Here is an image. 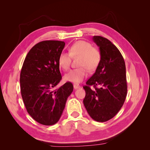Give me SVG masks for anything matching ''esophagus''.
<instances>
[{
	"instance_id": "esophagus-1",
	"label": "esophagus",
	"mask_w": 150,
	"mask_h": 150,
	"mask_svg": "<svg viewBox=\"0 0 150 150\" xmlns=\"http://www.w3.org/2000/svg\"><path fill=\"white\" fill-rule=\"evenodd\" d=\"M73 88H74L75 90H77V89L81 88V86H79V84H74L73 85Z\"/></svg>"
}]
</instances>
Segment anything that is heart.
Listing matches in <instances>:
<instances>
[{"instance_id":"obj_1","label":"heart","mask_w":150,"mask_h":150,"mask_svg":"<svg viewBox=\"0 0 150 150\" xmlns=\"http://www.w3.org/2000/svg\"><path fill=\"white\" fill-rule=\"evenodd\" d=\"M73 58H80L79 66L81 68L72 69L64 77L66 81L79 83L87 77L88 70L94 71L97 68L101 60V53L90 42L79 40L73 44L69 47V53L62 52L58 59L60 68L67 71L70 67Z\"/></svg>"}]
</instances>
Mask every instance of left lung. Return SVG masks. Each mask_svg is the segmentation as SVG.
<instances>
[{
  "label": "left lung",
  "instance_id": "left-lung-1",
  "mask_svg": "<svg viewBox=\"0 0 150 150\" xmlns=\"http://www.w3.org/2000/svg\"><path fill=\"white\" fill-rule=\"evenodd\" d=\"M99 47L101 60L94 74L83 86V103L90 116L95 121L106 122L115 116L123 106L127 95L125 62L112 42L100 36H93ZM93 85L95 90L89 86ZM98 85L100 87L97 88Z\"/></svg>",
  "mask_w": 150,
  "mask_h": 150
}]
</instances>
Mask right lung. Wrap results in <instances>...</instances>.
Wrapping results in <instances>:
<instances>
[{
	"label": "right lung",
	"mask_w": 150,
	"mask_h": 150,
	"mask_svg": "<svg viewBox=\"0 0 150 150\" xmlns=\"http://www.w3.org/2000/svg\"><path fill=\"white\" fill-rule=\"evenodd\" d=\"M65 42L45 40L35 44L25 58L20 75L21 91L28 113L46 126L58 122L73 90L70 82L54 90L62 79L58 59Z\"/></svg>",
	"instance_id": "right-lung-1"
}]
</instances>
